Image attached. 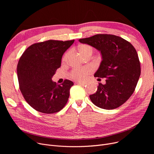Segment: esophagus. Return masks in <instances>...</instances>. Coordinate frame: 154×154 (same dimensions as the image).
Masks as SVG:
<instances>
[{
  "instance_id": "obj_1",
  "label": "esophagus",
  "mask_w": 154,
  "mask_h": 154,
  "mask_svg": "<svg viewBox=\"0 0 154 154\" xmlns=\"http://www.w3.org/2000/svg\"><path fill=\"white\" fill-rule=\"evenodd\" d=\"M75 84L78 85H84L86 84L85 82H76Z\"/></svg>"
}]
</instances>
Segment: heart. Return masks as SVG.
I'll use <instances>...</instances> for the list:
<instances>
[{"instance_id": "heart-1", "label": "heart", "mask_w": 154, "mask_h": 154, "mask_svg": "<svg viewBox=\"0 0 154 154\" xmlns=\"http://www.w3.org/2000/svg\"><path fill=\"white\" fill-rule=\"evenodd\" d=\"M79 51L84 56H85L88 54H92L94 52V48L91 45H88L87 44L82 45L79 47ZM68 56V53H66L63 57L62 60L64 62L67 59ZM92 69L90 67H84L82 68H77L73 69L70 73V77L71 79L76 80H80L84 79L86 76L89 74L91 72Z\"/></svg>"}]
</instances>
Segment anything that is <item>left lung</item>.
<instances>
[{
  "mask_svg": "<svg viewBox=\"0 0 154 154\" xmlns=\"http://www.w3.org/2000/svg\"><path fill=\"white\" fill-rule=\"evenodd\" d=\"M79 42L94 47L102 56L94 77L106 78V84L99 83L96 93L89 95L92 103L107 110L122 106L134 93L140 75V63L134 47L122 37L106 34L80 38Z\"/></svg>",
  "mask_w": 154,
  "mask_h": 154,
  "instance_id": "obj_1",
  "label": "left lung"
}]
</instances>
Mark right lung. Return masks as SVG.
<instances>
[{"instance_id":"1","label":"right lung","mask_w":154,"mask_h":154,"mask_svg":"<svg viewBox=\"0 0 154 154\" xmlns=\"http://www.w3.org/2000/svg\"><path fill=\"white\" fill-rule=\"evenodd\" d=\"M74 40H48L35 43L23 52L17 64L20 92L26 101L38 112L54 114L67 103L73 82L66 79L61 84L52 77L61 66L63 53Z\"/></svg>"}]
</instances>
